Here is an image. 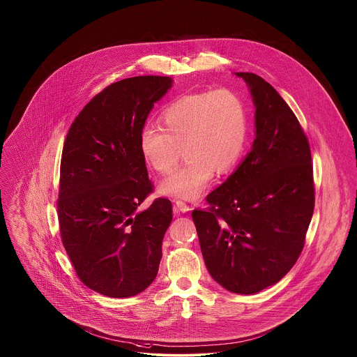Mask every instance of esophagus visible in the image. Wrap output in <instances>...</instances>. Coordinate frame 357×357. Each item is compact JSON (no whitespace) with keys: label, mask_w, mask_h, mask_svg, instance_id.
Segmentation results:
<instances>
[{"label":"esophagus","mask_w":357,"mask_h":357,"mask_svg":"<svg viewBox=\"0 0 357 357\" xmlns=\"http://www.w3.org/2000/svg\"><path fill=\"white\" fill-rule=\"evenodd\" d=\"M190 210H191V207L185 204V202L174 201V211H177V213H187Z\"/></svg>","instance_id":"1"}]
</instances>
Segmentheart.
<instances>
[{
	"instance_id": "heart-1",
	"label": "heart",
	"mask_w": 357,
	"mask_h": 357,
	"mask_svg": "<svg viewBox=\"0 0 357 357\" xmlns=\"http://www.w3.org/2000/svg\"><path fill=\"white\" fill-rule=\"evenodd\" d=\"M163 128L144 125L140 149L155 172L170 173L183 151L185 163L159 187L160 194L195 199L210 184L214 172L227 173L238 163L248 137V112L242 98L220 88L184 95L169 102Z\"/></svg>"
}]
</instances>
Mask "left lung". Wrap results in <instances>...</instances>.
<instances>
[{
    "instance_id": "left-lung-1",
    "label": "left lung",
    "mask_w": 357,
    "mask_h": 357,
    "mask_svg": "<svg viewBox=\"0 0 357 357\" xmlns=\"http://www.w3.org/2000/svg\"><path fill=\"white\" fill-rule=\"evenodd\" d=\"M236 75L253 96L255 143L192 220L211 278L232 293L255 294L278 283L301 255L314 183L309 142L296 114L261 77Z\"/></svg>"
}]
</instances>
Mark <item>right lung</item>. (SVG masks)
<instances>
[{
    "mask_svg": "<svg viewBox=\"0 0 357 357\" xmlns=\"http://www.w3.org/2000/svg\"><path fill=\"white\" fill-rule=\"evenodd\" d=\"M170 86L159 75L108 85L74 119L63 146L61 242L81 282L107 297L136 296L158 273L173 210L165 198L137 210L153 191L140 132Z\"/></svg>",
    "mask_w": 357,
    "mask_h": 357,
    "instance_id": "1",
    "label": "right lung"
}]
</instances>
